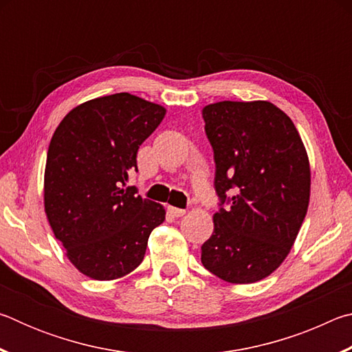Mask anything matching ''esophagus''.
I'll list each match as a JSON object with an SVG mask.
<instances>
[{
	"instance_id": "1",
	"label": "esophagus",
	"mask_w": 352,
	"mask_h": 352,
	"mask_svg": "<svg viewBox=\"0 0 352 352\" xmlns=\"http://www.w3.org/2000/svg\"><path fill=\"white\" fill-rule=\"evenodd\" d=\"M169 212L174 217H182V216H184V214H186V211L180 210V208H175V206H169Z\"/></svg>"
}]
</instances>
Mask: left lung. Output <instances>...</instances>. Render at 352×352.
Here are the masks:
<instances>
[{
  "label": "left lung",
  "mask_w": 352,
  "mask_h": 352,
  "mask_svg": "<svg viewBox=\"0 0 352 352\" xmlns=\"http://www.w3.org/2000/svg\"><path fill=\"white\" fill-rule=\"evenodd\" d=\"M201 115L220 200L201 264L226 283L261 281L287 258L306 217L311 168L305 144L292 119L267 100H222Z\"/></svg>",
  "instance_id": "left-lung-1"
}]
</instances>
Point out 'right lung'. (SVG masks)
I'll return each mask as SVG.
<instances>
[{"mask_svg": "<svg viewBox=\"0 0 352 352\" xmlns=\"http://www.w3.org/2000/svg\"><path fill=\"white\" fill-rule=\"evenodd\" d=\"M166 109L129 93L91 99L62 119L50 142L45 212L68 259L83 275L110 281L144 259L160 204L127 186L138 172L140 146L160 126Z\"/></svg>", "mask_w": 352, "mask_h": 352, "instance_id": "1", "label": "right lung"}]
</instances>
